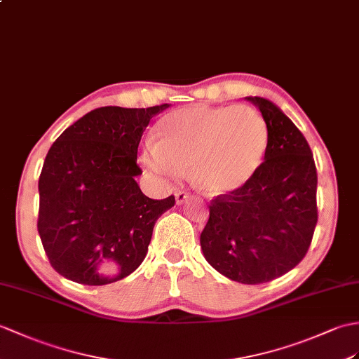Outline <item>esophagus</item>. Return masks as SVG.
<instances>
[{
    "label": "esophagus",
    "mask_w": 359,
    "mask_h": 359,
    "mask_svg": "<svg viewBox=\"0 0 359 359\" xmlns=\"http://www.w3.org/2000/svg\"><path fill=\"white\" fill-rule=\"evenodd\" d=\"M188 197H189V193L188 191H183V189H179L177 193H176V202L179 203V205H182L183 202H187L188 200Z\"/></svg>",
    "instance_id": "1"
}]
</instances>
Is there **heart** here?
<instances>
[{"mask_svg": "<svg viewBox=\"0 0 359 359\" xmlns=\"http://www.w3.org/2000/svg\"><path fill=\"white\" fill-rule=\"evenodd\" d=\"M268 139L264 118L249 105L187 107L161 119L156 145L144 149L142 162L168 179L193 171L203 193L224 196L255 176Z\"/></svg>", "mask_w": 359, "mask_h": 359, "instance_id": "b5f03b06", "label": "heart"}]
</instances>
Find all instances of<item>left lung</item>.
<instances>
[{
	"instance_id": "obj_1",
	"label": "left lung",
	"mask_w": 359,
	"mask_h": 359,
	"mask_svg": "<svg viewBox=\"0 0 359 359\" xmlns=\"http://www.w3.org/2000/svg\"><path fill=\"white\" fill-rule=\"evenodd\" d=\"M248 101L268 125L264 162L243 188L211 200L200 245L224 277L260 285L294 269L307 254L318 222V177L312 149L295 123L268 99Z\"/></svg>"
}]
</instances>
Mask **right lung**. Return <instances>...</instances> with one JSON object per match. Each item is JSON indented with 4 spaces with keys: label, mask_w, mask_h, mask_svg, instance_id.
I'll list each match as a JSON object with an SVG mask.
<instances>
[{
    "label": "right lung",
    "mask_w": 359,
    "mask_h": 359,
    "mask_svg": "<svg viewBox=\"0 0 359 359\" xmlns=\"http://www.w3.org/2000/svg\"><path fill=\"white\" fill-rule=\"evenodd\" d=\"M168 107L96 108L50 147L38 182V232L67 280L102 286L144 262L156 220L176 198L142 193L137 147L149 119Z\"/></svg>",
    "instance_id": "1"
}]
</instances>
